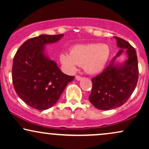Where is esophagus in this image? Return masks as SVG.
Instances as JSON below:
<instances>
[{"instance_id": "34e87169", "label": "esophagus", "mask_w": 149, "mask_h": 149, "mask_svg": "<svg viewBox=\"0 0 149 149\" xmlns=\"http://www.w3.org/2000/svg\"><path fill=\"white\" fill-rule=\"evenodd\" d=\"M81 79H82V77H80V76H76V80H80Z\"/></svg>"}]
</instances>
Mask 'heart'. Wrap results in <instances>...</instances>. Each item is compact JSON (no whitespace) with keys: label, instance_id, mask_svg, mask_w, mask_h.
Returning <instances> with one entry per match:
<instances>
[{"label":"heart","instance_id":"b5f03b06","mask_svg":"<svg viewBox=\"0 0 149 149\" xmlns=\"http://www.w3.org/2000/svg\"><path fill=\"white\" fill-rule=\"evenodd\" d=\"M111 54L107 44L88 43L73 46L71 52H62L59 60L69 72H74L78 65H84L86 72L96 74L103 71Z\"/></svg>","mask_w":149,"mask_h":149}]
</instances>
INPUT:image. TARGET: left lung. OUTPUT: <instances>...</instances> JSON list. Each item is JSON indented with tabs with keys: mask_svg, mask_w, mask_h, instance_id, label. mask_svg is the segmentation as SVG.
Here are the masks:
<instances>
[{
	"mask_svg": "<svg viewBox=\"0 0 149 149\" xmlns=\"http://www.w3.org/2000/svg\"><path fill=\"white\" fill-rule=\"evenodd\" d=\"M116 39L118 52L100 75L92 79L91 104L100 110L116 109L127 102L136 86L139 77L136 50L129 42L118 37ZM126 52L128 59L119 63L116 59Z\"/></svg>",
	"mask_w": 149,
	"mask_h": 149,
	"instance_id": "left-lung-1",
	"label": "left lung"
}]
</instances>
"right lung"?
Instances as JSON below:
<instances>
[{
	"label": "right lung",
	"mask_w": 149,
	"mask_h": 149,
	"mask_svg": "<svg viewBox=\"0 0 149 149\" xmlns=\"http://www.w3.org/2000/svg\"><path fill=\"white\" fill-rule=\"evenodd\" d=\"M64 34H42L26 40L13 59L15 90L27 105L43 111L54 105L74 76L64 74L45 53V45L59 41Z\"/></svg>",
	"instance_id": "add662e5"
}]
</instances>
